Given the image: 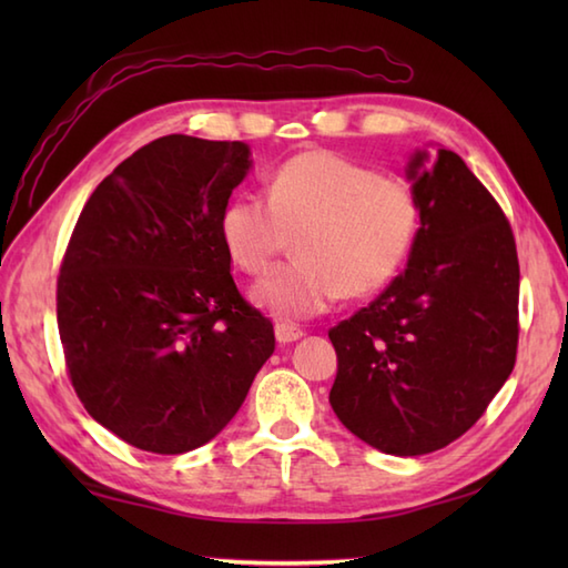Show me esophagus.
I'll list each match as a JSON object with an SVG mask.
<instances>
[{"instance_id":"esophagus-1","label":"esophagus","mask_w":568,"mask_h":568,"mask_svg":"<svg viewBox=\"0 0 568 568\" xmlns=\"http://www.w3.org/2000/svg\"><path fill=\"white\" fill-rule=\"evenodd\" d=\"M303 329L300 327H295V324H287V322H281V324H275V339L281 342V344H291V342H297V339H303Z\"/></svg>"}]
</instances>
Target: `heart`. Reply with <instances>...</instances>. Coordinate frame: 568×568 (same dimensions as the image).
Segmentation results:
<instances>
[{"instance_id":"b5f03b06","label":"heart","mask_w":568,"mask_h":568,"mask_svg":"<svg viewBox=\"0 0 568 568\" xmlns=\"http://www.w3.org/2000/svg\"><path fill=\"white\" fill-rule=\"evenodd\" d=\"M419 220V200L403 178L317 149L277 168L268 197L241 192L229 200L220 232L248 275L268 273L295 236L297 261L265 277L256 300L277 317L305 320L342 295L388 285L415 246Z\"/></svg>"}]
</instances>
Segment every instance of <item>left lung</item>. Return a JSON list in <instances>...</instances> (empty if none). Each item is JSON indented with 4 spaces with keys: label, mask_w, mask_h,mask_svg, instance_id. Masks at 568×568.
<instances>
[{
    "label": "left lung",
    "mask_w": 568,
    "mask_h": 568,
    "mask_svg": "<svg viewBox=\"0 0 568 568\" xmlns=\"http://www.w3.org/2000/svg\"><path fill=\"white\" fill-rule=\"evenodd\" d=\"M409 161L419 232L407 268L329 329V403L358 439L393 456L444 449L484 417L520 336V263L508 216L462 155Z\"/></svg>",
    "instance_id": "8db88e82"
}]
</instances>
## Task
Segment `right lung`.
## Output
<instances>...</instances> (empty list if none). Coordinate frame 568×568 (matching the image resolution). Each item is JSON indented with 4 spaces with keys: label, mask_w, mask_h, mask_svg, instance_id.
Returning a JSON list of instances; mask_svg holds the SVG:
<instances>
[{
    "label": "right lung",
    "mask_w": 568,
    "mask_h": 568,
    "mask_svg": "<svg viewBox=\"0 0 568 568\" xmlns=\"http://www.w3.org/2000/svg\"><path fill=\"white\" fill-rule=\"evenodd\" d=\"M248 165L241 141L161 136L102 180L72 229L55 291L68 378L141 452L216 437L275 348L220 232Z\"/></svg>",
    "instance_id": "right-lung-1"
}]
</instances>
